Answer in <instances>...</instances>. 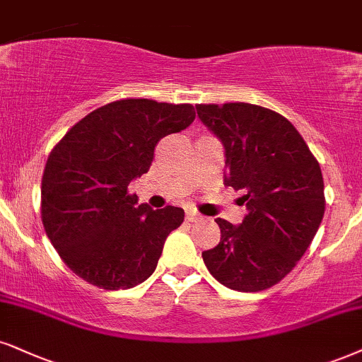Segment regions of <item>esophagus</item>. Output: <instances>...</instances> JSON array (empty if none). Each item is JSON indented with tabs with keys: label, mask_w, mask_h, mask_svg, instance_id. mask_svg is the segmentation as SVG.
<instances>
[{
	"label": "esophagus",
	"mask_w": 362,
	"mask_h": 362,
	"mask_svg": "<svg viewBox=\"0 0 362 362\" xmlns=\"http://www.w3.org/2000/svg\"><path fill=\"white\" fill-rule=\"evenodd\" d=\"M186 220L198 221V220H202V215H199L198 211H194V209H186Z\"/></svg>",
	"instance_id": "obj_1"
}]
</instances>
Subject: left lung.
<instances>
[{"instance_id": "obj_1", "label": "left lung", "mask_w": 362, "mask_h": 362, "mask_svg": "<svg viewBox=\"0 0 362 362\" xmlns=\"http://www.w3.org/2000/svg\"><path fill=\"white\" fill-rule=\"evenodd\" d=\"M196 112L225 147V185L245 191L248 209L240 225L216 218L221 240L203 252L204 265L238 292L270 288L292 272L322 221L317 159L297 129L265 107L199 104Z\"/></svg>"}]
</instances>
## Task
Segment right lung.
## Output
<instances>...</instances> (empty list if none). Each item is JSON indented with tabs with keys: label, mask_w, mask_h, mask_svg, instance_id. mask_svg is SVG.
Wrapping results in <instances>:
<instances>
[{
	"label": "right lung",
	"mask_w": 362,
	"mask_h": 362,
	"mask_svg": "<svg viewBox=\"0 0 362 362\" xmlns=\"http://www.w3.org/2000/svg\"><path fill=\"white\" fill-rule=\"evenodd\" d=\"M191 104L124 99L78 120L53 147L42 180V221L65 265L105 290L153 275L182 208L137 204L129 182L149 171L164 136L185 131Z\"/></svg>",
	"instance_id": "1"
}]
</instances>
